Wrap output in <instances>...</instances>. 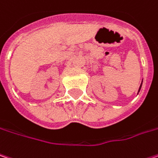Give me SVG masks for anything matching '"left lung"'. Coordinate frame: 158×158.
Listing matches in <instances>:
<instances>
[{
  "label": "left lung",
  "instance_id": "left-lung-1",
  "mask_svg": "<svg viewBox=\"0 0 158 158\" xmlns=\"http://www.w3.org/2000/svg\"><path fill=\"white\" fill-rule=\"evenodd\" d=\"M143 81V80H142ZM141 86H142V83L140 84V86H139V90H140V88H141Z\"/></svg>",
  "mask_w": 158,
  "mask_h": 158
}]
</instances>
